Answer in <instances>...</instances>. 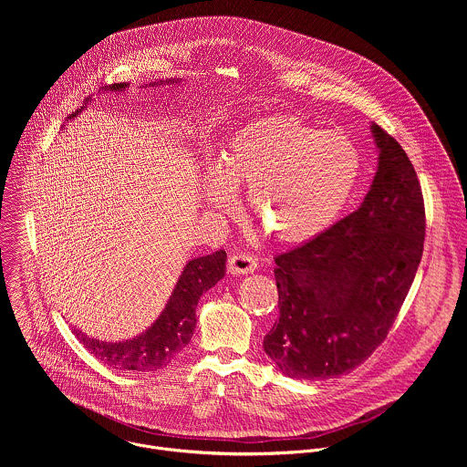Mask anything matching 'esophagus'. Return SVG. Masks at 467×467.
I'll return each mask as SVG.
<instances>
[{"mask_svg":"<svg viewBox=\"0 0 467 467\" xmlns=\"http://www.w3.org/2000/svg\"><path fill=\"white\" fill-rule=\"evenodd\" d=\"M257 269V259L248 254H234L228 259V271L232 275H248Z\"/></svg>","mask_w":467,"mask_h":467,"instance_id":"34e87169","label":"esophagus"}]
</instances>
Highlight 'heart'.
<instances>
[{"mask_svg": "<svg viewBox=\"0 0 467 467\" xmlns=\"http://www.w3.org/2000/svg\"><path fill=\"white\" fill-rule=\"evenodd\" d=\"M361 161L354 145L295 115H269L230 136L208 167L202 198L213 213L235 208L248 187V208L273 241L298 244L331 226L350 200Z\"/></svg>", "mask_w": 467, "mask_h": 467, "instance_id": "heart-1", "label": "heart"}]
</instances>
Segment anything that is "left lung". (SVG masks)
I'll return each mask as SVG.
<instances>
[{
	"instance_id": "8db88e82",
	"label": "left lung",
	"mask_w": 467,
	"mask_h": 467,
	"mask_svg": "<svg viewBox=\"0 0 467 467\" xmlns=\"http://www.w3.org/2000/svg\"><path fill=\"white\" fill-rule=\"evenodd\" d=\"M378 172L359 208L275 257L280 317L265 336L275 367L320 381L354 370L385 341L422 257L426 215L415 169L370 126Z\"/></svg>"
}]
</instances>
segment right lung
<instances>
[{
	"label": "right lung",
	"mask_w": 467,
	"mask_h": 467,
	"mask_svg": "<svg viewBox=\"0 0 467 467\" xmlns=\"http://www.w3.org/2000/svg\"><path fill=\"white\" fill-rule=\"evenodd\" d=\"M174 84L178 80H160L150 82L149 86L158 84ZM130 84H111L109 91H124ZM106 91V89H104ZM91 102V99L86 100V104ZM80 109L69 115V119L77 117ZM226 271V252L219 250L212 255L198 257L187 263L183 267L172 295L169 296L161 315L156 318V322L145 329V333L134 336L133 339L126 341H102L89 337L78 329H71L78 337V341L104 365L113 367L117 370H138V372H149L167 367L174 356L183 350L189 343L196 329V307L200 302L201 295L213 287Z\"/></svg>",
	"instance_id": "add662e5"
}]
</instances>
